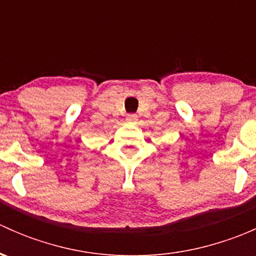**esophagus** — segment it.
I'll return each instance as SVG.
<instances>
[{
  "label": "esophagus",
  "mask_w": 256,
  "mask_h": 256,
  "mask_svg": "<svg viewBox=\"0 0 256 256\" xmlns=\"http://www.w3.org/2000/svg\"><path fill=\"white\" fill-rule=\"evenodd\" d=\"M136 121H138V115H136V114H130V115H128V122L136 124Z\"/></svg>",
  "instance_id": "34e87169"
}]
</instances>
